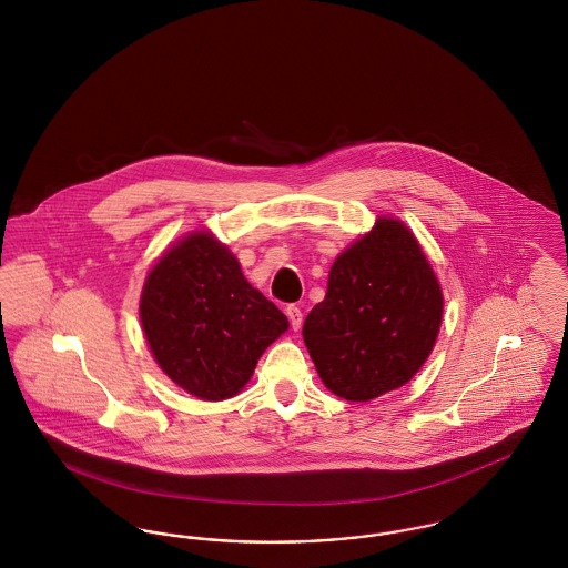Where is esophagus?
Listing matches in <instances>:
<instances>
[{
	"label": "esophagus",
	"instance_id": "34e87169",
	"mask_svg": "<svg viewBox=\"0 0 568 568\" xmlns=\"http://www.w3.org/2000/svg\"><path fill=\"white\" fill-rule=\"evenodd\" d=\"M285 313H287V317H290V324L294 329H297L300 325H302V311H300V306L296 304H290L287 308H285Z\"/></svg>",
	"mask_w": 568,
	"mask_h": 568
}]
</instances>
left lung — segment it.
<instances>
[{
	"mask_svg": "<svg viewBox=\"0 0 568 568\" xmlns=\"http://www.w3.org/2000/svg\"><path fill=\"white\" fill-rule=\"evenodd\" d=\"M443 294L422 246L396 219L336 257L302 336L329 392L368 403L403 387L430 355Z\"/></svg>",
	"mask_w": 568,
	"mask_h": 568,
	"instance_id": "1",
	"label": "left lung"
}]
</instances>
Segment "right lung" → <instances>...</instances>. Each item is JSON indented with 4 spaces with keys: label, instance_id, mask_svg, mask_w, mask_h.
Segmentation results:
<instances>
[{
    "label": "right lung",
    "instance_id": "right-lung-1",
    "mask_svg": "<svg viewBox=\"0 0 568 568\" xmlns=\"http://www.w3.org/2000/svg\"><path fill=\"white\" fill-rule=\"evenodd\" d=\"M140 320L163 373L202 400L239 394L287 317L206 232L170 248L149 274Z\"/></svg>",
    "mask_w": 568,
    "mask_h": 568
}]
</instances>
